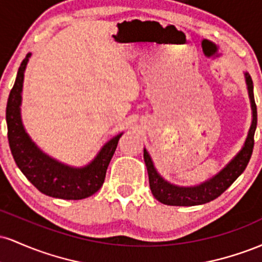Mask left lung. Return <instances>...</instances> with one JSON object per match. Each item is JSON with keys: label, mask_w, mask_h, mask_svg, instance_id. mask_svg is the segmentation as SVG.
I'll return each instance as SVG.
<instances>
[{"label": "left lung", "mask_w": 262, "mask_h": 262, "mask_svg": "<svg viewBox=\"0 0 262 262\" xmlns=\"http://www.w3.org/2000/svg\"><path fill=\"white\" fill-rule=\"evenodd\" d=\"M245 81L248 85L249 97H250L251 110H252V122L249 129L248 138H246L244 146L237 154L234 156L224 169H222L217 175L206 182L191 187H180V186L171 185L165 181L156 171L151 158L146 149H144V161L149 175V185L151 193L159 202L167 204V206H198V204L208 203L215 200L222 193L231 186L235 180L244 172L250 161L252 149H254V135L257 124V111L256 103L254 98V85H252L251 76L245 73Z\"/></svg>", "instance_id": "obj_1"}]
</instances>
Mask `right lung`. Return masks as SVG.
<instances>
[{
	"instance_id": "1",
	"label": "right lung",
	"mask_w": 262,
	"mask_h": 262,
	"mask_svg": "<svg viewBox=\"0 0 262 262\" xmlns=\"http://www.w3.org/2000/svg\"><path fill=\"white\" fill-rule=\"evenodd\" d=\"M31 54H27L18 69L16 81L6 108L8 143L17 166L23 175L47 196L61 200H83L102 187L107 167L122 133L107 141L97 156L83 167H71L44 154L27 134L20 118L25 70Z\"/></svg>"
}]
</instances>
